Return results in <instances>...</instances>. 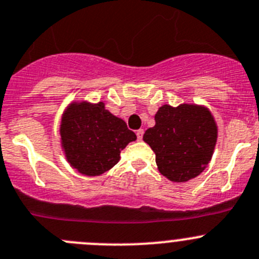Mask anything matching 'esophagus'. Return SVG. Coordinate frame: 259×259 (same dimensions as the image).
Here are the masks:
<instances>
[{"label": "esophagus", "mask_w": 259, "mask_h": 259, "mask_svg": "<svg viewBox=\"0 0 259 259\" xmlns=\"http://www.w3.org/2000/svg\"><path fill=\"white\" fill-rule=\"evenodd\" d=\"M136 135H137V140H139V141H141L142 137H144V130H137Z\"/></svg>", "instance_id": "obj_1"}]
</instances>
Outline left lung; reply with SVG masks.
<instances>
[{
  "mask_svg": "<svg viewBox=\"0 0 259 259\" xmlns=\"http://www.w3.org/2000/svg\"><path fill=\"white\" fill-rule=\"evenodd\" d=\"M218 140V125L210 110L194 104L162 105L155 125L144 135L156 156L160 173L171 182H187L205 170Z\"/></svg>",
  "mask_w": 259,
  "mask_h": 259,
  "instance_id": "obj_1",
  "label": "left lung"
}]
</instances>
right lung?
I'll return each instance as SVG.
<instances>
[{
	"mask_svg": "<svg viewBox=\"0 0 259 259\" xmlns=\"http://www.w3.org/2000/svg\"><path fill=\"white\" fill-rule=\"evenodd\" d=\"M137 137L104 103H72L61 120V140L67 161L78 173L100 176L119 161L120 151Z\"/></svg>",
	"mask_w": 259,
	"mask_h": 259,
	"instance_id": "1",
	"label": "right lung"
}]
</instances>
